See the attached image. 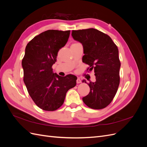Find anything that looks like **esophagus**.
Segmentation results:
<instances>
[{
    "mask_svg": "<svg viewBox=\"0 0 147 147\" xmlns=\"http://www.w3.org/2000/svg\"><path fill=\"white\" fill-rule=\"evenodd\" d=\"M81 82H82L81 80L79 78H77V83H80Z\"/></svg>",
    "mask_w": 147,
    "mask_h": 147,
    "instance_id": "esophagus-1",
    "label": "esophagus"
}]
</instances>
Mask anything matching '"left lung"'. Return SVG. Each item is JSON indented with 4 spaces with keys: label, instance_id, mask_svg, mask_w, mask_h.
Returning a JSON list of instances; mask_svg holds the SVG:
<instances>
[{
    "label": "left lung",
    "instance_id": "1",
    "mask_svg": "<svg viewBox=\"0 0 147 147\" xmlns=\"http://www.w3.org/2000/svg\"><path fill=\"white\" fill-rule=\"evenodd\" d=\"M72 36L82 44V61L96 76V82L88 84L90 91L83 101L91 109H104L112 101L119 84L118 47L108 35L94 28L72 30Z\"/></svg>",
    "mask_w": 147,
    "mask_h": 147
}]
</instances>
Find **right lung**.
I'll return each instance as SVG.
<instances>
[{"instance_id":"right-lung-1","label":"right lung","mask_w":147,"mask_h":147,"mask_svg":"<svg viewBox=\"0 0 147 147\" xmlns=\"http://www.w3.org/2000/svg\"><path fill=\"white\" fill-rule=\"evenodd\" d=\"M70 30H48L28 43L22 60L23 80L31 98L39 108L55 111L63 104L66 93L76 85L77 77H61L53 72L57 53L68 41Z\"/></svg>"}]
</instances>
